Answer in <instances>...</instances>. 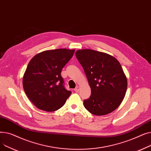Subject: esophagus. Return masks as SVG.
I'll use <instances>...</instances> for the list:
<instances>
[{"label":"esophagus","instance_id":"1","mask_svg":"<svg viewBox=\"0 0 151 151\" xmlns=\"http://www.w3.org/2000/svg\"><path fill=\"white\" fill-rule=\"evenodd\" d=\"M79 90H80V87H79V86H76V88L74 89V91H75L76 92H79Z\"/></svg>","mask_w":151,"mask_h":151}]
</instances>
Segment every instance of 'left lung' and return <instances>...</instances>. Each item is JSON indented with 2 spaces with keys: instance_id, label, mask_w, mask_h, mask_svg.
Returning a JSON list of instances; mask_svg holds the SVG:
<instances>
[{
  "instance_id": "1",
  "label": "left lung",
  "mask_w": 151,
  "mask_h": 151,
  "mask_svg": "<svg viewBox=\"0 0 151 151\" xmlns=\"http://www.w3.org/2000/svg\"><path fill=\"white\" fill-rule=\"evenodd\" d=\"M76 56L82 65L91 89L85 108L97 116L114 111L122 101L127 80L119 61L112 55L92 50H81Z\"/></svg>"
}]
</instances>
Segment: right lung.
<instances>
[{
	"mask_svg": "<svg viewBox=\"0 0 151 151\" xmlns=\"http://www.w3.org/2000/svg\"><path fill=\"white\" fill-rule=\"evenodd\" d=\"M75 51H45L35 55L29 62L22 85L26 96L37 108L54 111L65 104L71 92L65 88L60 73Z\"/></svg>",
	"mask_w": 151,
	"mask_h": 151,
	"instance_id": "obj_1",
	"label": "right lung"
}]
</instances>
